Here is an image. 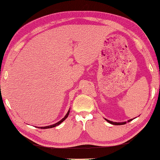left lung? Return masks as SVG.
Returning a JSON list of instances; mask_svg holds the SVG:
<instances>
[{
    "instance_id": "left-lung-1",
    "label": "left lung",
    "mask_w": 160,
    "mask_h": 160,
    "mask_svg": "<svg viewBox=\"0 0 160 160\" xmlns=\"http://www.w3.org/2000/svg\"><path fill=\"white\" fill-rule=\"evenodd\" d=\"M105 120H106V121H107V122H108L109 123H110V124H113V125H123V124H127V122H111V121H110V120L106 119H105ZM131 120H132V119L128 120V122H131Z\"/></svg>"
}]
</instances>
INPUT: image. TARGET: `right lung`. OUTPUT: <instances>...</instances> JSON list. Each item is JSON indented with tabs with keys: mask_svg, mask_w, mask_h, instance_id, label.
Returning <instances> with one entry per match:
<instances>
[{
	"mask_svg": "<svg viewBox=\"0 0 160 160\" xmlns=\"http://www.w3.org/2000/svg\"><path fill=\"white\" fill-rule=\"evenodd\" d=\"M69 110L68 111V112L67 113V114L65 116H64V118L62 119H61L60 122H58V123H56V124H52V125H50V126H48V127H40V128H43V129H44V128H53V127H57V126H58L59 124H60L63 121H64V120H65L67 118V117H68V115H69ZM39 128V127H38Z\"/></svg>",
	"mask_w": 160,
	"mask_h": 160,
	"instance_id": "add662e5",
	"label": "right lung"
}]
</instances>
